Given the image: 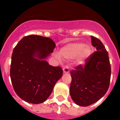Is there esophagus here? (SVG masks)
<instances>
[{
    "mask_svg": "<svg viewBox=\"0 0 120 120\" xmlns=\"http://www.w3.org/2000/svg\"><path fill=\"white\" fill-rule=\"evenodd\" d=\"M63 71H64V73H65V74L68 73H69V68L67 67H64L63 68Z\"/></svg>",
    "mask_w": 120,
    "mask_h": 120,
    "instance_id": "obj_1",
    "label": "esophagus"
}]
</instances>
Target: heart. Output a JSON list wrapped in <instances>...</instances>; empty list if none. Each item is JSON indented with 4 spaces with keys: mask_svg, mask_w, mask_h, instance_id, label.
<instances>
[{
    "mask_svg": "<svg viewBox=\"0 0 120 120\" xmlns=\"http://www.w3.org/2000/svg\"><path fill=\"white\" fill-rule=\"evenodd\" d=\"M92 53L90 45L83 42H75L68 44L60 50V55L56 54L58 60H72L75 58V64L77 66H84Z\"/></svg>",
    "mask_w": 120,
    "mask_h": 120,
    "instance_id": "1",
    "label": "heart"
}]
</instances>
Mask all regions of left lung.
Returning a JSON list of instances; mask_svg holds the SVG:
<instances>
[{"instance_id":"left-lung-1","label":"left lung","mask_w":120,"mask_h":120,"mask_svg":"<svg viewBox=\"0 0 120 120\" xmlns=\"http://www.w3.org/2000/svg\"><path fill=\"white\" fill-rule=\"evenodd\" d=\"M97 52L91 55L85 67L79 66L70 72V94L75 104L87 106L97 102L106 93L110 85L111 67L108 53L102 42L91 36Z\"/></svg>"}]
</instances>
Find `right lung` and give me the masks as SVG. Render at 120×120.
<instances>
[{
    "instance_id": "add662e5",
    "label": "right lung",
    "mask_w": 120,
    "mask_h": 120,
    "mask_svg": "<svg viewBox=\"0 0 120 120\" xmlns=\"http://www.w3.org/2000/svg\"><path fill=\"white\" fill-rule=\"evenodd\" d=\"M55 48L51 38L36 35L24 37L14 48L10 79L15 93L23 101L33 104L44 102L62 78V68L46 61Z\"/></svg>"
}]
</instances>
